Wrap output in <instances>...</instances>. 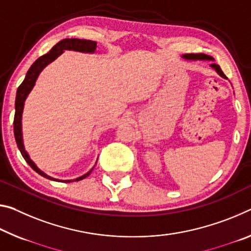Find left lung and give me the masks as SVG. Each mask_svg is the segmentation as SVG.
<instances>
[{"label":"left lung","mask_w":251,"mask_h":251,"mask_svg":"<svg viewBox=\"0 0 251 251\" xmlns=\"http://www.w3.org/2000/svg\"><path fill=\"white\" fill-rule=\"evenodd\" d=\"M182 58L186 59V60H213L212 57H210V55L204 53H186L183 54ZM210 67L216 70L219 75H221L222 78H226V75L222 73L220 66L217 65V63H211Z\"/></svg>","instance_id":"left-lung-1"}]
</instances>
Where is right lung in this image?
I'll return each mask as SVG.
<instances>
[{"instance_id":"1","label":"right lung","mask_w":251,"mask_h":251,"mask_svg":"<svg viewBox=\"0 0 251 251\" xmlns=\"http://www.w3.org/2000/svg\"><path fill=\"white\" fill-rule=\"evenodd\" d=\"M97 42L91 41V40H81V39H63L60 42H58L52 49H51L49 52L43 54L42 57L34 61L32 66L30 67V69L27 70L25 80L19 86L18 91H17V98H15V115H14V137L15 141H17L18 147L21 152L22 156L26 161L27 164H29L31 168H32L35 172L40 176L49 178V180H54V181H60V182H74V181H80L82 178H85L89 176L91 169L89 172L83 174L82 176L75 178V180H57V178H53L49 176H47L46 173H43L41 170H40L37 165L34 164V162L31 160L29 154L26 153L25 149V144H23V137H22V113H23V107H25V101L27 97V95L30 94V91L32 90L35 80H37L38 75L43 70L45 67L49 65L50 62H52L54 59H57L59 55H60L65 50H74V51H79V52H85V53H94L95 50H96Z\"/></svg>"}]
</instances>
